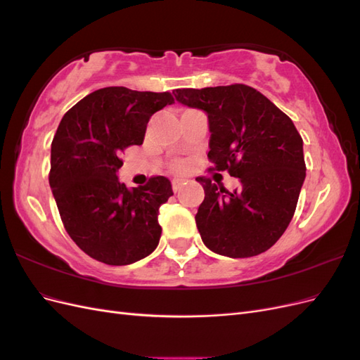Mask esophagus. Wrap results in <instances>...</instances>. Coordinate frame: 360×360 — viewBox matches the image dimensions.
<instances>
[{
    "mask_svg": "<svg viewBox=\"0 0 360 360\" xmlns=\"http://www.w3.org/2000/svg\"><path fill=\"white\" fill-rule=\"evenodd\" d=\"M181 188H183V181L181 180H172V191H174V193L180 192Z\"/></svg>",
    "mask_w": 360,
    "mask_h": 360,
    "instance_id": "1",
    "label": "esophagus"
}]
</instances>
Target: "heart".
I'll list each match as a JSON object with an SVG mask.
<instances>
[{
  "label": "heart",
  "instance_id": "heart-1",
  "mask_svg": "<svg viewBox=\"0 0 360 360\" xmlns=\"http://www.w3.org/2000/svg\"><path fill=\"white\" fill-rule=\"evenodd\" d=\"M179 167H180V165H179Z\"/></svg>",
  "mask_w": 360,
  "mask_h": 360
}]
</instances>
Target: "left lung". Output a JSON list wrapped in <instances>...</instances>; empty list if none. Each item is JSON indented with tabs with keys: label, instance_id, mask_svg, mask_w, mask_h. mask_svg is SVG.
<instances>
[{
	"label": "left lung",
	"instance_id": "8db88e82",
	"mask_svg": "<svg viewBox=\"0 0 360 360\" xmlns=\"http://www.w3.org/2000/svg\"><path fill=\"white\" fill-rule=\"evenodd\" d=\"M172 93L180 103L209 117V171H228L240 181L230 192L219 181L197 177L205 197L195 222L204 245L231 258L266 252L292 219L307 176L296 126L264 94L245 84Z\"/></svg>",
	"mask_w": 360,
	"mask_h": 360
}]
</instances>
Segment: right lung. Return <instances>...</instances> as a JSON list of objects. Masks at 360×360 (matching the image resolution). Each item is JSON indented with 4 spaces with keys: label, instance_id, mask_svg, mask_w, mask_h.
Listing matches in <instances>:
<instances>
[{
    "label": "right lung",
    "instance_id": "obj_1",
    "mask_svg": "<svg viewBox=\"0 0 360 360\" xmlns=\"http://www.w3.org/2000/svg\"><path fill=\"white\" fill-rule=\"evenodd\" d=\"M171 103L168 91L106 86L72 106L53 135L49 184L63 225L101 263L132 264L159 243L158 214L172 195L169 180L156 176L127 189L117 171L123 151L143 144L150 117Z\"/></svg>",
    "mask_w": 360,
    "mask_h": 360
}]
</instances>
